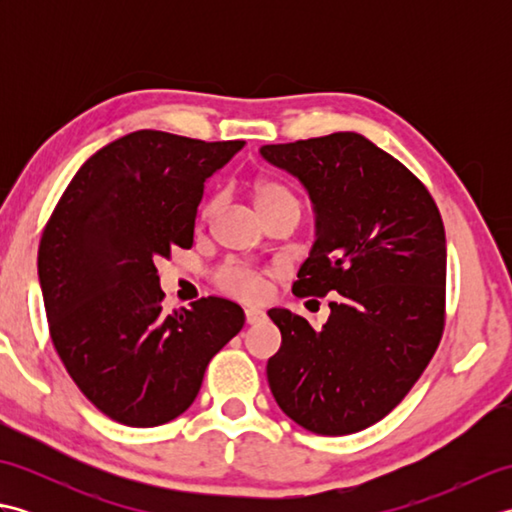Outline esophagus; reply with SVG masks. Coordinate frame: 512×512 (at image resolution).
Here are the masks:
<instances>
[{
  "mask_svg": "<svg viewBox=\"0 0 512 512\" xmlns=\"http://www.w3.org/2000/svg\"><path fill=\"white\" fill-rule=\"evenodd\" d=\"M266 319V312L259 310V308H246V323L248 325H255L259 321Z\"/></svg>",
  "mask_w": 512,
  "mask_h": 512,
  "instance_id": "obj_1",
  "label": "esophagus"
}]
</instances>
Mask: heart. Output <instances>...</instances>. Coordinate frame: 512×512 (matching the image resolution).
<instances>
[{
    "label": "heart",
    "instance_id": "1",
    "mask_svg": "<svg viewBox=\"0 0 512 512\" xmlns=\"http://www.w3.org/2000/svg\"><path fill=\"white\" fill-rule=\"evenodd\" d=\"M253 198L257 209H266V206H273L277 202H297L295 195H292L288 189L281 187L277 182H268V180H259L253 189ZM217 206H220V198H213L206 202L202 215L209 217L215 213ZM220 286L224 290L231 292L235 297L242 299H259L264 295V281L257 273L242 266H226L220 273Z\"/></svg>",
    "mask_w": 512,
    "mask_h": 512
}]
</instances>
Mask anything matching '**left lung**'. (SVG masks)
<instances>
[{
  "instance_id": "left-lung-1",
  "label": "left lung",
  "mask_w": 512,
  "mask_h": 512,
  "mask_svg": "<svg viewBox=\"0 0 512 512\" xmlns=\"http://www.w3.org/2000/svg\"><path fill=\"white\" fill-rule=\"evenodd\" d=\"M270 165L308 191L317 239L297 297L332 295L323 328L268 310L281 347L268 385L288 418L319 436H347L385 418L442 339L447 239L424 184L354 132L264 145Z\"/></svg>"
}]
</instances>
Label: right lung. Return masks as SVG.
I'll return each mask as SVG.
<instances>
[{"label":"right lung","instance_id":"right-lung-1","mask_svg":"<svg viewBox=\"0 0 512 512\" xmlns=\"http://www.w3.org/2000/svg\"><path fill=\"white\" fill-rule=\"evenodd\" d=\"M244 140L204 143L140 129L83 162L39 244L50 336L96 409L158 427L191 407L211 358L244 328L237 303L204 297L162 312L156 270L191 248L204 184Z\"/></svg>","mask_w":512,"mask_h":512}]
</instances>
